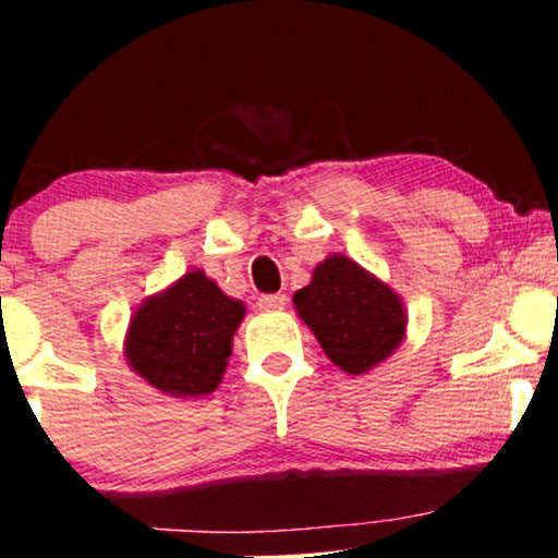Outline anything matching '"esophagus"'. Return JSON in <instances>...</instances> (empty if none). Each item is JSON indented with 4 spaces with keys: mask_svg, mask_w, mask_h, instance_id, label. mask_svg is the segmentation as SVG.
Masks as SVG:
<instances>
[{
    "mask_svg": "<svg viewBox=\"0 0 558 558\" xmlns=\"http://www.w3.org/2000/svg\"><path fill=\"white\" fill-rule=\"evenodd\" d=\"M284 304H287V294H262L258 296V310H264V312L284 310Z\"/></svg>",
    "mask_w": 558,
    "mask_h": 558,
    "instance_id": "1",
    "label": "esophagus"
}]
</instances>
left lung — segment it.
I'll return each instance as SVG.
<instances>
[{
    "mask_svg": "<svg viewBox=\"0 0 558 558\" xmlns=\"http://www.w3.org/2000/svg\"><path fill=\"white\" fill-rule=\"evenodd\" d=\"M294 304L327 357L353 376L393 353L407 332L399 296L345 256L325 258Z\"/></svg>",
    "mask_w": 558,
    "mask_h": 558,
    "instance_id": "8db88e82",
    "label": "left lung"
}]
</instances>
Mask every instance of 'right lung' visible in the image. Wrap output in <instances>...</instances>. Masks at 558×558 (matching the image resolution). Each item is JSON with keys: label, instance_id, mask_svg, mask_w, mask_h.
Instances as JSON below:
<instances>
[{"label": "right lung", "instance_id": "1", "mask_svg": "<svg viewBox=\"0 0 558 558\" xmlns=\"http://www.w3.org/2000/svg\"><path fill=\"white\" fill-rule=\"evenodd\" d=\"M243 315V304L220 292L216 281L203 271H190L136 312L126 357L159 391L205 396L223 378Z\"/></svg>", "mask_w": 558, "mask_h": 558}]
</instances>
